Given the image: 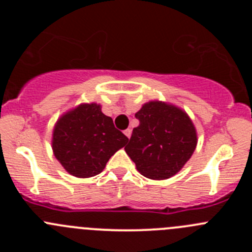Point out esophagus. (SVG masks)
Listing matches in <instances>:
<instances>
[{
    "label": "esophagus",
    "mask_w": 252,
    "mask_h": 252,
    "mask_svg": "<svg viewBox=\"0 0 252 252\" xmlns=\"http://www.w3.org/2000/svg\"><path fill=\"white\" fill-rule=\"evenodd\" d=\"M124 135H126V138H130V135H131V129H126V130H124Z\"/></svg>",
    "instance_id": "34e87169"
}]
</instances>
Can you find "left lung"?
I'll return each instance as SVG.
<instances>
[{
    "label": "left lung",
    "mask_w": 252,
    "mask_h": 252,
    "mask_svg": "<svg viewBox=\"0 0 252 252\" xmlns=\"http://www.w3.org/2000/svg\"><path fill=\"white\" fill-rule=\"evenodd\" d=\"M139 126L124 147L144 177L167 179L183 168L196 147V130L180 108L159 101L135 113Z\"/></svg>",
    "instance_id": "left-lung-1"
}]
</instances>
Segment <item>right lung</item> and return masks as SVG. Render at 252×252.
<instances>
[{
  "instance_id": "obj_1",
  "label": "right lung",
  "mask_w": 252,
  "mask_h": 252,
  "mask_svg": "<svg viewBox=\"0 0 252 252\" xmlns=\"http://www.w3.org/2000/svg\"><path fill=\"white\" fill-rule=\"evenodd\" d=\"M126 141L100 105L85 103L61 117L53 129L52 149L68 173L89 178L101 173Z\"/></svg>"
}]
</instances>
